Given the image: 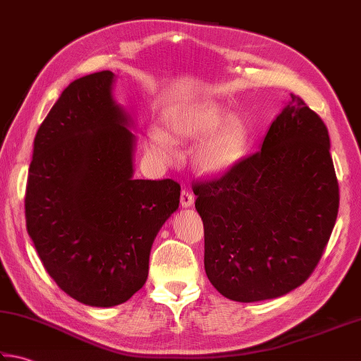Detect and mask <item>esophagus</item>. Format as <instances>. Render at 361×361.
<instances>
[{"label": "esophagus", "instance_id": "esophagus-1", "mask_svg": "<svg viewBox=\"0 0 361 361\" xmlns=\"http://www.w3.org/2000/svg\"><path fill=\"white\" fill-rule=\"evenodd\" d=\"M195 202V196L188 192V190H182L180 192V206L190 207Z\"/></svg>", "mask_w": 361, "mask_h": 361}]
</instances>
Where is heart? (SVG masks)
<instances>
[{
	"instance_id": "b5f03b06",
	"label": "heart",
	"mask_w": 361,
	"mask_h": 361,
	"mask_svg": "<svg viewBox=\"0 0 361 361\" xmlns=\"http://www.w3.org/2000/svg\"><path fill=\"white\" fill-rule=\"evenodd\" d=\"M200 137L192 160L207 176L231 171L248 147V128L239 114H228L226 108L214 100H196L176 105L163 114L161 130L149 128L145 149L154 161L168 165L178 157L174 142Z\"/></svg>"
}]
</instances>
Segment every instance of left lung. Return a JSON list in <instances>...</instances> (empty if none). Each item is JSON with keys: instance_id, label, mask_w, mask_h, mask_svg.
I'll return each mask as SVG.
<instances>
[{"instance_id": "1", "label": "left lung", "mask_w": 361, "mask_h": 361, "mask_svg": "<svg viewBox=\"0 0 361 361\" xmlns=\"http://www.w3.org/2000/svg\"><path fill=\"white\" fill-rule=\"evenodd\" d=\"M193 193L214 288L243 303L288 294L316 269L336 221L327 127L290 94L261 151L221 178L196 182Z\"/></svg>"}]
</instances>
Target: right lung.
I'll list each match as a JSON object with an SVG mask.
<instances>
[{"label":"right lung","instance_id":"add662e5","mask_svg":"<svg viewBox=\"0 0 361 361\" xmlns=\"http://www.w3.org/2000/svg\"><path fill=\"white\" fill-rule=\"evenodd\" d=\"M114 73L66 87L34 138L26 229L54 283L80 303L116 307L147 280L155 235L179 207L173 179L133 178L130 116Z\"/></svg>","mask_w":361,"mask_h":361}]
</instances>
